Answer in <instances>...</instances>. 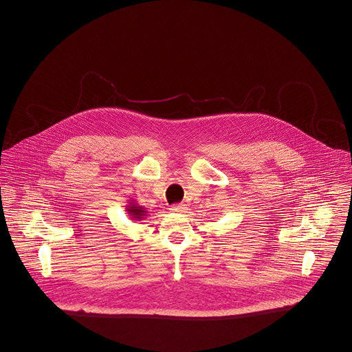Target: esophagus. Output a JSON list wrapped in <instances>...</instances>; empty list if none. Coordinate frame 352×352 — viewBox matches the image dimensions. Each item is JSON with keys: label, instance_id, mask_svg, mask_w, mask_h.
I'll list each match as a JSON object with an SVG mask.
<instances>
[{"label": "esophagus", "instance_id": "34e87169", "mask_svg": "<svg viewBox=\"0 0 352 352\" xmlns=\"http://www.w3.org/2000/svg\"><path fill=\"white\" fill-rule=\"evenodd\" d=\"M186 210H187V207H186V204H184V203L173 204V206L170 207V211H171V212H175V214H182V212H186Z\"/></svg>", "mask_w": 352, "mask_h": 352}]
</instances>
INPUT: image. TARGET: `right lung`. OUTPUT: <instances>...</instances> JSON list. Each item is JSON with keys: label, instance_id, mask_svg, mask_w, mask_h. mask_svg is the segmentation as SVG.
Wrapping results in <instances>:
<instances>
[{"label": "right lung", "instance_id": "1", "mask_svg": "<svg viewBox=\"0 0 352 352\" xmlns=\"http://www.w3.org/2000/svg\"><path fill=\"white\" fill-rule=\"evenodd\" d=\"M125 210L128 212V218H131V220H133V221L144 220V219L146 218V214H148L146 208L140 206V204H137L135 201H129Z\"/></svg>", "mask_w": 352, "mask_h": 352}]
</instances>
